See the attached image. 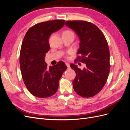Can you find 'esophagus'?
I'll use <instances>...</instances> for the list:
<instances>
[{"label":"esophagus","instance_id":"1","mask_svg":"<svg viewBox=\"0 0 130 130\" xmlns=\"http://www.w3.org/2000/svg\"><path fill=\"white\" fill-rule=\"evenodd\" d=\"M66 65L67 66V67L68 68H70V64L66 62Z\"/></svg>","mask_w":130,"mask_h":130}]
</instances>
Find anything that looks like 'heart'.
Here are the masks:
<instances>
[{
  "instance_id": "b5f03b06",
  "label": "heart",
  "mask_w": 130,
  "mask_h": 130,
  "mask_svg": "<svg viewBox=\"0 0 130 130\" xmlns=\"http://www.w3.org/2000/svg\"><path fill=\"white\" fill-rule=\"evenodd\" d=\"M63 34H73V32H72V31H69V30H66L65 31H64L63 33Z\"/></svg>"
}]
</instances>
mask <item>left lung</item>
<instances>
[{
	"mask_svg": "<svg viewBox=\"0 0 130 130\" xmlns=\"http://www.w3.org/2000/svg\"><path fill=\"white\" fill-rule=\"evenodd\" d=\"M66 25L74 30L80 40L76 61L86 65L83 70L77 65L70 66L76 73L73 88L85 98L95 95L105 86L109 73V50L103 33L92 23L83 21H68Z\"/></svg>",
	"mask_w": 130,
	"mask_h": 130,
	"instance_id": "8db88e82",
	"label": "left lung"
}]
</instances>
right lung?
<instances>
[{
    "mask_svg": "<svg viewBox=\"0 0 130 130\" xmlns=\"http://www.w3.org/2000/svg\"><path fill=\"white\" fill-rule=\"evenodd\" d=\"M64 22L61 19L38 23L30 27L23 39L19 56L21 71L27 89L35 96L44 98L54 95L67 68L63 61L49 68L44 58L50 49V35L60 30Z\"/></svg>",
    "mask_w": 130,
    "mask_h": 130,
    "instance_id": "add662e5",
    "label": "right lung"
}]
</instances>
